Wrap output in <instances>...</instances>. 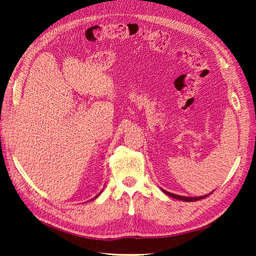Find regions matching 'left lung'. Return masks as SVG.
<instances>
[{"label":"left lung","instance_id":"left-lung-1","mask_svg":"<svg viewBox=\"0 0 256 256\" xmlns=\"http://www.w3.org/2000/svg\"><path fill=\"white\" fill-rule=\"evenodd\" d=\"M162 190V192L164 193H166V196H171V198H176V200H184V202H194V200H202V198H206V196H210V193H212V192H210V193H208V194H206V196H196V198H191V196H178V194H174V193H171V192H168V191H166V190H164V189H161Z\"/></svg>","mask_w":256,"mask_h":256}]
</instances>
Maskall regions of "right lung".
<instances>
[{
	"instance_id": "obj_1",
	"label": "right lung",
	"mask_w": 256,
	"mask_h": 256,
	"mask_svg": "<svg viewBox=\"0 0 256 256\" xmlns=\"http://www.w3.org/2000/svg\"><path fill=\"white\" fill-rule=\"evenodd\" d=\"M102 191H100V192H99V193H98V194H97V196H95V198H92V200H95V198H98V196H100V194H102Z\"/></svg>"
}]
</instances>
